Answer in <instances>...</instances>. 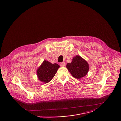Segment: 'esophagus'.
I'll return each mask as SVG.
<instances>
[{
  "instance_id": "34e87169",
  "label": "esophagus",
  "mask_w": 121,
  "mask_h": 121,
  "mask_svg": "<svg viewBox=\"0 0 121 121\" xmlns=\"http://www.w3.org/2000/svg\"><path fill=\"white\" fill-rule=\"evenodd\" d=\"M65 65H66V63L64 62H62V63H60V66L61 67H64L65 66Z\"/></svg>"
}]
</instances>
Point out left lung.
<instances>
[{"mask_svg": "<svg viewBox=\"0 0 121 121\" xmlns=\"http://www.w3.org/2000/svg\"><path fill=\"white\" fill-rule=\"evenodd\" d=\"M66 68L73 77L80 79L86 76L89 70L88 62L79 55L73 57L71 63H68Z\"/></svg>", "mask_w": 121, "mask_h": 121, "instance_id": "8db88e82", "label": "left lung"}]
</instances>
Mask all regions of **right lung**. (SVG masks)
<instances>
[{
  "mask_svg": "<svg viewBox=\"0 0 121 121\" xmlns=\"http://www.w3.org/2000/svg\"><path fill=\"white\" fill-rule=\"evenodd\" d=\"M59 67L60 66L56 63L52 64L44 60L37 69L38 78L44 83H48L53 78Z\"/></svg>",
  "mask_w": 121,
  "mask_h": 121,
  "instance_id": "obj_1",
  "label": "right lung"
}]
</instances>
